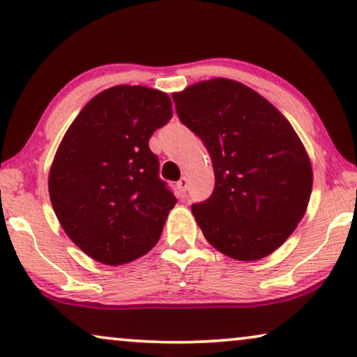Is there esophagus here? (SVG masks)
Here are the masks:
<instances>
[{"label": "esophagus", "instance_id": "34e87169", "mask_svg": "<svg viewBox=\"0 0 357 357\" xmlns=\"http://www.w3.org/2000/svg\"><path fill=\"white\" fill-rule=\"evenodd\" d=\"M177 188H178V191H180V195H183L185 191H187V188H188V178L187 177H182L177 182Z\"/></svg>", "mask_w": 357, "mask_h": 357}]
</instances>
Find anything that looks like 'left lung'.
I'll return each instance as SVG.
<instances>
[{"label": "left lung", "instance_id": "8db88e82", "mask_svg": "<svg viewBox=\"0 0 357 357\" xmlns=\"http://www.w3.org/2000/svg\"><path fill=\"white\" fill-rule=\"evenodd\" d=\"M172 98L213 161L214 193L191 208L204 238L236 261L272 255L311 198V159L298 133L271 101L236 80H203Z\"/></svg>", "mask_w": 357, "mask_h": 357}]
</instances>
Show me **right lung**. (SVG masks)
<instances>
[{
	"label": "right lung",
	"instance_id": "right-lung-1",
	"mask_svg": "<svg viewBox=\"0 0 357 357\" xmlns=\"http://www.w3.org/2000/svg\"><path fill=\"white\" fill-rule=\"evenodd\" d=\"M172 117L167 93L142 85L102 90L67 128L48 191L67 236L91 259L122 266L151 250L177 199L149 149Z\"/></svg>",
	"mask_w": 357,
	"mask_h": 357
}]
</instances>
